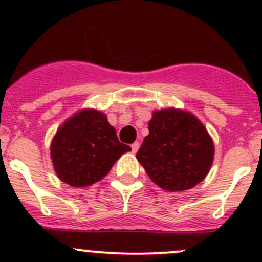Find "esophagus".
Returning <instances> with one entry per match:
<instances>
[{
  "mask_svg": "<svg viewBox=\"0 0 262 262\" xmlns=\"http://www.w3.org/2000/svg\"><path fill=\"white\" fill-rule=\"evenodd\" d=\"M138 149H139V142H134V143L132 144V152L136 153Z\"/></svg>",
  "mask_w": 262,
  "mask_h": 262,
  "instance_id": "34e87169",
  "label": "esophagus"
}]
</instances>
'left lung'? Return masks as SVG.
I'll return each instance as SVG.
<instances>
[{"instance_id":"8db88e82","label":"left lung","mask_w":262,"mask_h":262,"mask_svg":"<svg viewBox=\"0 0 262 262\" xmlns=\"http://www.w3.org/2000/svg\"><path fill=\"white\" fill-rule=\"evenodd\" d=\"M149 134L137 160L156 185L167 191H184L202 182L214 160V143L202 121L189 112H153Z\"/></svg>"}]
</instances>
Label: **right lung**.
<instances>
[{
  "mask_svg": "<svg viewBox=\"0 0 262 262\" xmlns=\"http://www.w3.org/2000/svg\"><path fill=\"white\" fill-rule=\"evenodd\" d=\"M132 148L119 142L106 115L94 109L76 113L60 125L50 146L58 178L73 187H84L109 173Z\"/></svg>",
  "mask_w": 262,
  "mask_h": 262,
  "instance_id": "obj_1",
  "label": "right lung"
}]
</instances>
